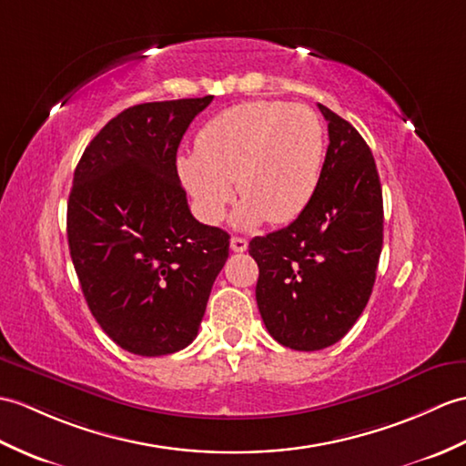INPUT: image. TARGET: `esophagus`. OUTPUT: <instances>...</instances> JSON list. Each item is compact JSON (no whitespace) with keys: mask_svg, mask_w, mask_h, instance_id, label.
I'll return each instance as SVG.
<instances>
[{"mask_svg":"<svg viewBox=\"0 0 466 466\" xmlns=\"http://www.w3.org/2000/svg\"><path fill=\"white\" fill-rule=\"evenodd\" d=\"M230 248H232V252H246L248 250V240H246V238L234 236L230 240Z\"/></svg>","mask_w":466,"mask_h":466,"instance_id":"34e87169","label":"esophagus"}]
</instances>
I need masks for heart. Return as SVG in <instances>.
Listing matches in <instances>:
<instances>
[{"instance_id":"1","label":"heart","mask_w":466,"mask_h":466,"mask_svg":"<svg viewBox=\"0 0 466 466\" xmlns=\"http://www.w3.org/2000/svg\"><path fill=\"white\" fill-rule=\"evenodd\" d=\"M323 165V128L304 105L252 101L234 105L200 128L194 153L178 158V175L207 222H218L234 197L238 228L266 218L288 224L304 212Z\"/></svg>"}]
</instances>
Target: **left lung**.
<instances>
[{"mask_svg": "<svg viewBox=\"0 0 466 466\" xmlns=\"http://www.w3.org/2000/svg\"><path fill=\"white\" fill-rule=\"evenodd\" d=\"M329 147L318 188L286 228L256 236V301L284 348L318 351L338 343L361 316L383 248V197L375 158L355 128L318 105Z\"/></svg>", "mask_w": 466, "mask_h": 466, "instance_id": "8db88e82", "label": "left lung"}]
</instances>
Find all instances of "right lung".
I'll use <instances>...</instances> for the list:
<instances>
[{"label": "right lung", "mask_w": 466, "mask_h": 466, "mask_svg": "<svg viewBox=\"0 0 466 466\" xmlns=\"http://www.w3.org/2000/svg\"><path fill=\"white\" fill-rule=\"evenodd\" d=\"M128 106L106 123L75 168L69 252L93 318L123 350L168 355L197 338L230 236L190 214L177 150L212 103Z\"/></svg>", "instance_id": "add662e5"}]
</instances>
